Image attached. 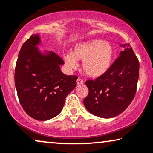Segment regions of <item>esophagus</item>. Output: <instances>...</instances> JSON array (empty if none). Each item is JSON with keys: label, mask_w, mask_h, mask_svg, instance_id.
Instances as JSON below:
<instances>
[{"label": "esophagus", "mask_w": 153, "mask_h": 153, "mask_svg": "<svg viewBox=\"0 0 153 153\" xmlns=\"http://www.w3.org/2000/svg\"><path fill=\"white\" fill-rule=\"evenodd\" d=\"M83 84V81L81 80L80 78H78V80H77V85H82Z\"/></svg>", "instance_id": "obj_1"}]
</instances>
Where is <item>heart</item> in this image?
<instances>
[{
    "mask_svg": "<svg viewBox=\"0 0 153 153\" xmlns=\"http://www.w3.org/2000/svg\"><path fill=\"white\" fill-rule=\"evenodd\" d=\"M114 56V49L109 42L93 39L75 45L71 53L63 54V59L69 69L77 68L78 61H82L85 73L97 78L109 70Z\"/></svg>",
    "mask_w": 153,
    "mask_h": 153,
    "instance_id": "obj_1",
    "label": "heart"
}]
</instances>
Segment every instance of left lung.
<instances>
[{"instance_id": "1", "label": "left lung", "mask_w": 153, "mask_h": 153, "mask_svg": "<svg viewBox=\"0 0 153 153\" xmlns=\"http://www.w3.org/2000/svg\"><path fill=\"white\" fill-rule=\"evenodd\" d=\"M109 70L94 80H88V95L83 100L87 110L96 117L109 119L124 111L133 101L139 77V62L129 44Z\"/></svg>"}]
</instances>
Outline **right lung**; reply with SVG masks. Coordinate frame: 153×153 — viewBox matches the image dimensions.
Returning a JSON list of instances; mask_svg holds the SVG:
<instances>
[{"label":"right lung","instance_id":"right-lung-1","mask_svg":"<svg viewBox=\"0 0 153 153\" xmlns=\"http://www.w3.org/2000/svg\"><path fill=\"white\" fill-rule=\"evenodd\" d=\"M42 44L38 33L23 44L15 66V84L25 112L34 119L46 121L61 113L78 78L63 73V60L53 52L40 50Z\"/></svg>","mask_w":153,"mask_h":153}]
</instances>
